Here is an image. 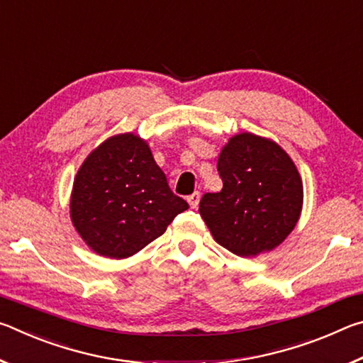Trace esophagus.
<instances>
[{
	"mask_svg": "<svg viewBox=\"0 0 363 363\" xmlns=\"http://www.w3.org/2000/svg\"><path fill=\"white\" fill-rule=\"evenodd\" d=\"M187 201H189L190 208L199 206V203H200V192H194L192 195H189L187 196Z\"/></svg>",
	"mask_w": 363,
	"mask_h": 363,
	"instance_id": "esophagus-1",
	"label": "esophagus"
}]
</instances>
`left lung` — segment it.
<instances>
[{
    "instance_id": "8db88e82",
    "label": "left lung",
    "mask_w": 363,
    "mask_h": 363,
    "mask_svg": "<svg viewBox=\"0 0 363 363\" xmlns=\"http://www.w3.org/2000/svg\"><path fill=\"white\" fill-rule=\"evenodd\" d=\"M223 190L205 194L199 211L220 247L256 256L285 240L303 208V181L274 140L251 133L229 139L218 158Z\"/></svg>"
}]
</instances>
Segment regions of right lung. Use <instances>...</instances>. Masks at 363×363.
I'll return each mask as SVG.
<instances>
[{"mask_svg": "<svg viewBox=\"0 0 363 363\" xmlns=\"http://www.w3.org/2000/svg\"><path fill=\"white\" fill-rule=\"evenodd\" d=\"M187 208L145 140L133 133L108 138L89 153L70 199L77 232L97 255L113 259L136 255Z\"/></svg>", "mask_w": 363, "mask_h": 363, "instance_id": "1", "label": "right lung"}]
</instances>
